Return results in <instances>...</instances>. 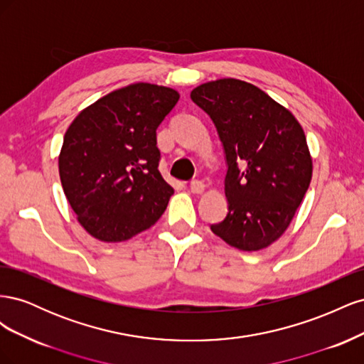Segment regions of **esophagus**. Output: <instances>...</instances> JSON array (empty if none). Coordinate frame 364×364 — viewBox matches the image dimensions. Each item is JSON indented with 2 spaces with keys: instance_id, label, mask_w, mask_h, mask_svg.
I'll list each match as a JSON object with an SVG mask.
<instances>
[{
  "instance_id": "34e87169",
  "label": "esophagus",
  "mask_w": 364,
  "mask_h": 364,
  "mask_svg": "<svg viewBox=\"0 0 364 364\" xmlns=\"http://www.w3.org/2000/svg\"><path fill=\"white\" fill-rule=\"evenodd\" d=\"M190 190H191V193H194V194H202V193L205 191V185H203L202 181H193V182L190 183Z\"/></svg>"
}]
</instances>
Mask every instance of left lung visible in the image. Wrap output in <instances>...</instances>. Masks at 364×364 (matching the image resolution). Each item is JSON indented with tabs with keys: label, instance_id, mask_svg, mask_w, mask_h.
Instances as JSON below:
<instances>
[{
	"label": "left lung",
	"instance_id": "left-lung-1",
	"mask_svg": "<svg viewBox=\"0 0 364 364\" xmlns=\"http://www.w3.org/2000/svg\"><path fill=\"white\" fill-rule=\"evenodd\" d=\"M223 142L228 215L211 226L229 246L255 252L274 243L302 203L313 176L304 129L258 86L218 79L191 91Z\"/></svg>",
	"mask_w": 364,
	"mask_h": 364
}]
</instances>
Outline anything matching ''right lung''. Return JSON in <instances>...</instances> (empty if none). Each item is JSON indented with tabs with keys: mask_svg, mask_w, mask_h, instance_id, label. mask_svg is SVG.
<instances>
[{
	"mask_svg": "<svg viewBox=\"0 0 364 364\" xmlns=\"http://www.w3.org/2000/svg\"><path fill=\"white\" fill-rule=\"evenodd\" d=\"M179 98L168 86L132 83L85 107L65 132L62 188L94 238L126 241L164 214L174 190L158 170L156 129Z\"/></svg>",
	"mask_w": 364,
	"mask_h": 364,
	"instance_id": "right-lung-1",
	"label": "right lung"
}]
</instances>
